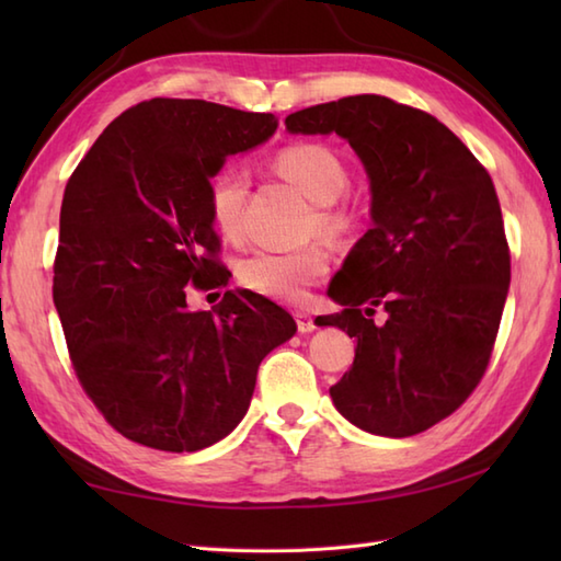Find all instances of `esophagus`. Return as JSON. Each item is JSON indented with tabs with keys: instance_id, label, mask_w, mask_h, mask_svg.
Listing matches in <instances>:
<instances>
[{
	"instance_id": "1",
	"label": "esophagus",
	"mask_w": 561,
	"mask_h": 561,
	"mask_svg": "<svg viewBox=\"0 0 561 561\" xmlns=\"http://www.w3.org/2000/svg\"><path fill=\"white\" fill-rule=\"evenodd\" d=\"M294 318H296V328H299V332H304V335H306V332H313L316 330V318L311 313L296 311Z\"/></svg>"
}]
</instances>
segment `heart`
<instances>
[{
  "label": "heart",
  "mask_w": 561,
  "mask_h": 561,
  "mask_svg": "<svg viewBox=\"0 0 561 561\" xmlns=\"http://www.w3.org/2000/svg\"><path fill=\"white\" fill-rule=\"evenodd\" d=\"M274 169L313 202L311 226L328 238H340L356 224V211L337 205L350 183L347 165L335 151L320 141H296L274 157ZM248 197V173L238 165H224L214 173L207 187V209L211 226L224 238L241 233L243 205ZM330 270L328 253L320 245H308L296 253H272L257 250L238 265V279L243 287L277 301H299L308 287H313Z\"/></svg>",
  "instance_id": "1"
}]
</instances>
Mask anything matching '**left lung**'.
<instances>
[{
	"label": "left lung",
	"instance_id": "obj_1",
	"mask_svg": "<svg viewBox=\"0 0 561 561\" xmlns=\"http://www.w3.org/2000/svg\"><path fill=\"white\" fill-rule=\"evenodd\" d=\"M294 135L335 133L371 181L368 229L328 294L356 340L330 398L368 434L404 438L446 420L490 364L511 282L502 207L472 151L420 108L376 93L291 113ZM380 305L387 323L371 314Z\"/></svg>",
	"mask_w": 561,
	"mask_h": 561
}]
</instances>
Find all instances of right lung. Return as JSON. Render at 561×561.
Here are the masks:
<instances>
[{"label": "right lung", "instance_id": "obj_1", "mask_svg": "<svg viewBox=\"0 0 561 561\" xmlns=\"http://www.w3.org/2000/svg\"><path fill=\"white\" fill-rule=\"evenodd\" d=\"M274 129L272 113L141 101L103 129L65 187L55 308L83 392L135 444L193 453L231 434L260 362L296 332L253 291H226L214 313L185 301L187 287L221 289L231 274L209 181Z\"/></svg>", "mask_w": 561, "mask_h": 561}]
</instances>
